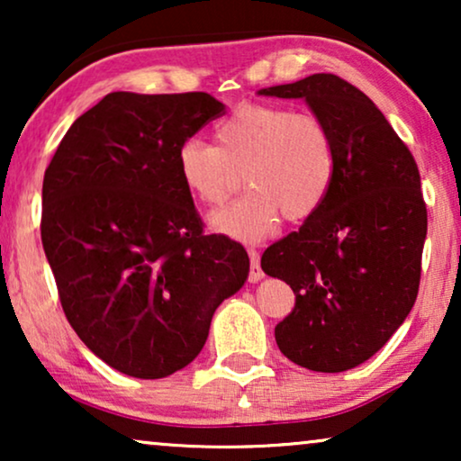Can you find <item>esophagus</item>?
Listing matches in <instances>:
<instances>
[{
  "label": "esophagus",
  "mask_w": 461,
  "mask_h": 461,
  "mask_svg": "<svg viewBox=\"0 0 461 461\" xmlns=\"http://www.w3.org/2000/svg\"><path fill=\"white\" fill-rule=\"evenodd\" d=\"M248 254H249V262H251V267H249V283H258L264 276L262 268H260V254H258L256 249H249Z\"/></svg>",
  "instance_id": "obj_1"
}]
</instances>
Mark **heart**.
<instances>
[{"mask_svg":"<svg viewBox=\"0 0 461 461\" xmlns=\"http://www.w3.org/2000/svg\"><path fill=\"white\" fill-rule=\"evenodd\" d=\"M216 147L188 138L176 153L182 186L207 207L222 205L243 172V199L210 216L212 230L237 241H260L289 222L321 210L336 180L331 130L312 113L267 103H243L213 130Z\"/></svg>","mask_w":461,"mask_h":461,"instance_id":"obj_1","label":"heart"}]
</instances>
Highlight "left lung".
Here are the masks:
<instances>
[{
	"instance_id": "obj_1",
	"label": "left lung",
	"mask_w": 461,
	"mask_h": 461,
	"mask_svg": "<svg viewBox=\"0 0 461 461\" xmlns=\"http://www.w3.org/2000/svg\"><path fill=\"white\" fill-rule=\"evenodd\" d=\"M258 94L304 98L336 140L330 197L264 251L262 270L295 294L275 327L279 350L300 367L339 374L374 357L418 298L428 230L418 163L382 111L338 75Z\"/></svg>"
}]
</instances>
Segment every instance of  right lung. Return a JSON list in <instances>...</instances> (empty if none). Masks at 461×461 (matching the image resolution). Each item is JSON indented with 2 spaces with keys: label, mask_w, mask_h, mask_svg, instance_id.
I'll return each mask as SVG.
<instances>
[{
  "label": "right lung",
  "mask_w": 461,
  "mask_h": 461,
  "mask_svg": "<svg viewBox=\"0 0 461 461\" xmlns=\"http://www.w3.org/2000/svg\"><path fill=\"white\" fill-rule=\"evenodd\" d=\"M224 104L205 92H111L43 176L41 243L75 333L113 369L157 380L203 348L248 281L241 243L205 235L176 153Z\"/></svg>",
  "instance_id": "right-lung-1"
}]
</instances>
